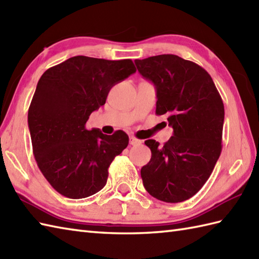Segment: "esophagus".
<instances>
[{
  "label": "esophagus",
  "mask_w": 259,
  "mask_h": 259,
  "mask_svg": "<svg viewBox=\"0 0 259 259\" xmlns=\"http://www.w3.org/2000/svg\"><path fill=\"white\" fill-rule=\"evenodd\" d=\"M130 145L131 146H139V145H141V140L135 138V137H130Z\"/></svg>",
  "instance_id": "esophagus-1"
}]
</instances>
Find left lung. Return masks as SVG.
Returning a JSON list of instances; mask_svg holds the SVG:
<instances>
[{"label": "left lung", "mask_w": 259, "mask_h": 259, "mask_svg": "<svg viewBox=\"0 0 259 259\" xmlns=\"http://www.w3.org/2000/svg\"><path fill=\"white\" fill-rule=\"evenodd\" d=\"M156 88V113L166 114L174 134L161 146L146 140L151 159L141 168L146 190L164 202L189 199L205 185L222 152L225 109L211 76L174 54L135 61Z\"/></svg>", "instance_id": "obj_1"}]
</instances>
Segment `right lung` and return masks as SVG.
Instances as JSON below:
<instances>
[{
	"instance_id": "add662e5",
	"label": "right lung",
	"mask_w": 259,
	"mask_h": 259,
	"mask_svg": "<svg viewBox=\"0 0 259 259\" xmlns=\"http://www.w3.org/2000/svg\"><path fill=\"white\" fill-rule=\"evenodd\" d=\"M135 72L130 59L78 56L48 69L38 80L27 113L33 155L59 194L81 199L106 186L108 168L129 137L121 130L112 136L88 130L85 123L111 88Z\"/></svg>"
}]
</instances>
